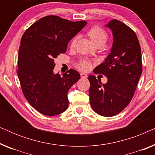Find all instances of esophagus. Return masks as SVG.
I'll return each instance as SVG.
<instances>
[{
  "instance_id": "esophagus-1",
  "label": "esophagus",
  "mask_w": 155,
  "mask_h": 155,
  "mask_svg": "<svg viewBox=\"0 0 155 155\" xmlns=\"http://www.w3.org/2000/svg\"><path fill=\"white\" fill-rule=\"evenodd\" d=\"M80 76H81V78H87V75L84 73H80Z\"/></svg>"
}]
</instances>
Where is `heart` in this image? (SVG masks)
<instances>
[{
  "mask_svg": "<svg viewBox=\"0 0 155 155\" xmlns=\"http://www.w3.org/2000/svg\"><path fill=\"white\" fill-rule=\"evenodd\" d=\"M87 35L95 45L99 43L104 44L107 40V33L104 29L101 28L100 27L94 26L89 29ZM78 37H75L71 41V47H75L76 42H77ZM77 68L82 71H87L90 69V62L87 59H82L77 64Z\"/></svg>",
  "mask_w": 155,
  "mask_h": 155,
  "instance_id": "b5f03b06",
  "label": "heart"
}]
</instances>
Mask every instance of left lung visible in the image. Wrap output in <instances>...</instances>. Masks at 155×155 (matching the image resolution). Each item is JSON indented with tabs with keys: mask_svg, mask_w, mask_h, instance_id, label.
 <instances>
[{
	"mask_svg": "<svg viewBox=\"0 0 155 155\" xmlns=\"http://www.w3.org/2000/svg\"><path fill=\"white\" fill-rule=\"evenodd\" d=\"M111 29L114 42L104 62L95 68L94 73L108 78L102 84L93 75L88 77L90 105L99 115L110 117L121 112L132 99L143 66L141 48L135 31L124 23L112 20L106 25Z\"/></svg>",
	"mask_w": 155,
	"mask_h": 155,
	"instance_id": "left-lung-1",
	"label": "left lung"
}]
</instances>
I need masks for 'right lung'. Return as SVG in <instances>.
Instances as JSON below:
<instances>
[{"label":"right lung","mask_w":155,"mask_h":155,"mask_svg":"<svg viewBox=\"0 0 155 155\" xmlns=\"http://www.w3.org/2000/svg\"><path fill=\"white\" fill-rule=\"evenodd\" d=\"M86 24V21L48 15L31 25L22 35L18 69L21 88L31 107L44 115H58L68 107V92L80 75L73 69L63 76L54 74V59L66 52L68 42Z\"/></svg>","instance_id":"right-lung-1"}]
</instances>
